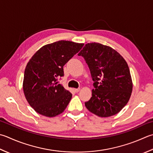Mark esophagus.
<instances>
[{"label":"esophagus","instance_id":"34e87169","mask_svg":"<svg viewBox=\"0 0 153 153\" xmlns=\"http://www.w3.org/2000/svg\"><path fill=\"white\" fill-rule=\"evenodd\" d=\"M74 91L76 92H79L80 91V88H77V89H74Z\"/></svg>","mask_w":153,"mask_h":153}]
</instances>
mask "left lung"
<instances>
[{
  "label": "left lung",
  "mask_w": 153,
  "mask_h": 153,
  "mask_svg": "<svg viewBox=\"0 0 153 153\" xmlns=\"http://www.w3.org/2000/svg\"><path fill=\"white\" fill-rule=\"evenodd\" d=\"M78 56L84 58L94 82L92 97L85 103L87 109L101 117L118 113L133 89L126 61L112 48L95 42L85 44Z\"/></svg>",
  "instance_id": "left-lung-1"
}]
</instances>
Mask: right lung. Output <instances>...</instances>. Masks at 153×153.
<instances>
[{"instance_id":"add662e5","label":"right lung","mask_w":153,"mask_h":153,"mask_svg":"<svg viewBox=\"0 0 153 153\" xmlns=\"http://www.w3.org/2000/svg\"><path fill=\"white\" fill-rule=\"evenodd\" d=\"M83 45L65 40L47 44L27 64L23 90L30 105L39 114L52 117L66 108L72 94L58 83V79L64 76V65Z\"/></svg>"}]
</instances>
